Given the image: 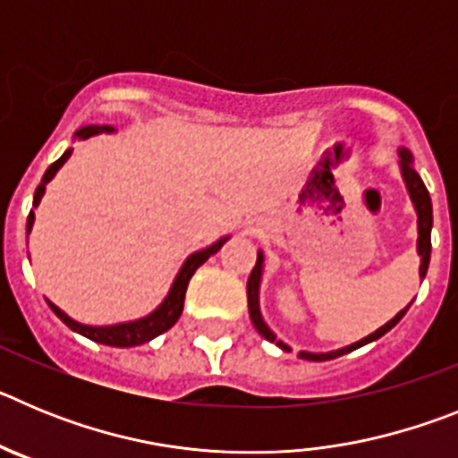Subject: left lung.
I'll list each match as a JSON object with an SVG mask.
<instances>
[{
  "label": "left lung",
  "mask_w": 458,
  "mask_h": 458,
  "mask_svg": "<svg viewBox=\"0 0 458 458\" xmlns=\"http://www.w3.org/2000/svg\"><path fill=\"white\" fill-rule=\"evenodd\" d=\"M396 153H399V172H402L403 185H406L408 197H411L412 208H415V216H418L420 279H424V277H427V270H428V259H431V226H434V210H431V197H428V190H427V185L422 183V179H420V174L415 172V165H412V153L408 151L406 147H402ZM264 264H266V257H264V252L259 250V252H257V266H254L252 273H250V279H248L250 318H252L254 327H257V333L261 335V337L268 339V342H273V344H277L279 349L291 351L289 346H286V344L282 342V339H277V335H275L273 330H270L268 323H266L264 317H261V305H259V291H261ZM408 307H411V302H408V305L403 307V310L399 311V314H396L394 318H390V321H387L386 326H380L378 330H374V333H371V335L362 337V339H360V342L349 344V346H344V349H337V351H327V353H311V351H298V358L311 360V362H323V360H335V358H339V355L351 353V351L360 349V346H365V344L376 342V339L383 337V335H386L387 330H392V327H394L396 323L402 321L403 314H406V311H408Z\"/></svg>",
  "instance_id": "1"
}]
</instances>
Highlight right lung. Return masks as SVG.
Returning <instances> with one entry per match:
<instances>
[{
    "instance_id": "right-lung-1",
    "label": "right lung",
    "mask_w": 458,
    "mask_h": 458,
    "mask_svg": "<svg viewBox=\"0 0 458 458\" xmlns=\"http://www.w3.org/2000/svg\"><path fill=\"white\" fill-rule=\"evenodd\" d=\"M103 132H107L109 135V132H114V128H112V125H82V128H80V131L72 135V140L82 141V140H89V137L103 135ZM71 153H72V147H68L66 151H64V156L46 169V174H43V179H40L38 188H36V192H34V208L40 204V199H43V194H46V185L55 179V174L64 167V163H66L68 157H71ZM34 220H36V216H34V210H31L30 217H27V236L31 233ZM229 238L232 236H222L220 241L210 242L208 248L197 250V252L190 254V257L183 261V266H181L179 273H176V277H174L172 286H169V293L165 295V301L160 302V305H157L151 314H147V317H141V318H135V321L112 323V326H87V323H80V321H75V318L68 317L66 311L59 310V307H56L52 301H47V298L46 301H47V305H50V310L55 311L56 317L62 318L68 327H71L72 333L82 335V337L91 339V342L105 344V346H116V349H131V346H140V344H147V342H151V339H156L157 335L167 333L169 327L179 321L181 311H183L185 291H188L190 277H192L194 270L199 268L204 261H208L213 254L220 252V248L225 245L226 241H229Z\"/></svg>"
}]
</instances>
